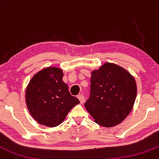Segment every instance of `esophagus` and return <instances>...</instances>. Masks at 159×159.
I'll use <instances>...</instances> for the list:
<instances>
[{"instance_id": "1", "label": "esophagus", "mask_w": 159, "mask_h": 159, "mask_svg": "<svg viewBox=\"0 0 159 159\" xmlns=\"http://www.w3.org/2000/svg\"><path fill=\"white\" fill-rule=\"evenodd\" d=\"M77 97H78V99H79V100H80V103H84L85 99H84V97H83V95H82V94H80V95H78V96H77Z\"/></svg>"}]
</instances>
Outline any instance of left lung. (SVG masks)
Masks as SVG:
<instances>
[{"instance_id":"left-lung-1","label":"left lung","mask_w":159,"mask_h":159,"mask_svg":"<svg viewBox=\"0 0 159 159\" xmlns=\"http://www.w3.org/2000/svg\"><path fill=\"white\" fill-rule=\"evenodd\" d=\"M90 96L85 107L99 125L121 123L132 110L137 96L134 78L123 67L105 62L91 72Z\"/></svg>"}]
</instances>
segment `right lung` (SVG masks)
<instances>
[{
  "instance_id": "add662e5",
  "label": "right lung",
  "mask_w": 159,
  "mask_h": 159,
  "mask_svg": "<svg viewBox=\"0 0 159 159\" xmlns=\"http://www.w3.org/2000/svg\"><path fill=\"white\" fill-rule=\"evenodd\" d=\"M62 77L63 72L60 68L46 67L35 73L27 86V107L40 125L49 128L58 126L70 110L80 103V100L70 93Z\"/></svg>"
}]
</instances>
